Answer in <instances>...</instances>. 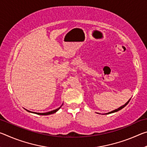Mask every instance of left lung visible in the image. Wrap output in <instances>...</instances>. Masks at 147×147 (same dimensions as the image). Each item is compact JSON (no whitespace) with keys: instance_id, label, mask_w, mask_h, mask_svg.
I'll list each match as a JSON object with an SVG mask.
<instances>
[{"instance_id":"left-lung-1","label":"left lung","mask_w":147,"mask_h":147,"mask_svg":"<svg viewBox=\"0 0 147 147\" xmlns=\"http://www.w3.org/2000/svg\"><path fill=\"white\" fill-rule=\"evenodd\" d=\"M130 99H131V98H130ZM130 100H129L127 102L124 104V105L121 106V107H119V108H117V109H114V110H113V111H109V112H108V113H105V115H106V114H110V113H115V112H117V111H119V110H121V109H123V108H124V107H125L126 105H127V104H128L129 102H130ZM99 114H100V113H99Z\"/></svg>"}]
</instances>
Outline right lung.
<instances>
[{"instance_id":"right-lung-1","label":"right lung","mask_w":147,"mask_h":147,"mask_svg":"<svg viewBox=\"0 0 147 147\" xmlns=\"http://www.w3.org/2000/svg\"><path fill=\"white\" fill-rule=\"evenodd\" d=\"M62 105H63V104H62ZM62 105L59 107V108H57L56 109H54V110L53 111H49V112H46V113H37V112H33V111H30L28 110V109H26L25 108H24V109H26V110L27 111H28V112H30V113H36V114H38V115H51V114H53L54 113H56V111H58L59 109L61 108V107L62 106Z\"/></svg>"}]
</instances>
